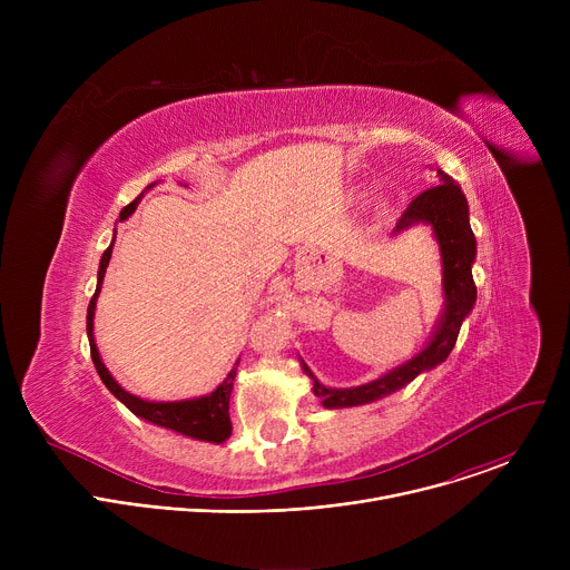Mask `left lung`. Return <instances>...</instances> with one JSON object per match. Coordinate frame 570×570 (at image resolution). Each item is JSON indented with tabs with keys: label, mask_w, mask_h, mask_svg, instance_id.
<instances>
[{
	"label": "left lung",
	"mask_w": 570,
	"mask_h": 570,
	"mask_svg": "<svg viewBox=\"0 0 570 570\" xmlns=\"http://www.w3.org/2000/svg\"><path fill=\"white\" fill-rule=\"evenodd\" d=\"M440 174V185L422 191L413 203L405 207L401 218L396 220V229H409L417 223H426L433 227V234L440 243L442 255V288H444V313L438 322L435 334L429 345L405 361L403 365L390 370L381 379L356 385V387H327L322 385L308 365L302 361V370L313 379V394L320 396L324 409H350V405H361L387 396L403 385H409L417 374L433 370L442 361L449 358L455 347L458 334L464 317L471 313L475 304V284L471 275V266L475 259V236L469 225V205L462 189L444 174Z\"/></svg>",
	"instance_id": "left-lung-1"
}]
</instances>
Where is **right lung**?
Here are the masks:
<instances>
[{
  "label": "right lung",
  "instance_id": "1",
  "mask_svg": "<svg viewBox=\"0 0 570 570\" xmlns=\"http://www.w3.org/2000/svg\"><path fill=\"white\" fill-rule=\"evenodd\" d=\"M144 194H139L130 205H126L119 214V220H126L139 205ZM112 246H115V238L108 246V250L104 253L101 257V264H99V279H97V291L90 299V306H88V338H90V354H92V363L101 376V381L106 383V387L126 405V409L150 422V424H157V426H165V429H171L180 435H187V438H194V440H205V442H214V444H220L225 442L229 435H232V422H229V394H232V385H234V376H236V365L229 370V374L223 379V383L205 394V396H198V399H185V401H146V399H139L130 392H126L115 379L112 374L108 372V367L104 365L101 356H99V350H97V343H95V308H97V297L101 293V284H104V275H106V268L110 264V257H112Z\"/></svg>",
  "mask_w": 570,
  "mask_h": 570
}]
</instances>
